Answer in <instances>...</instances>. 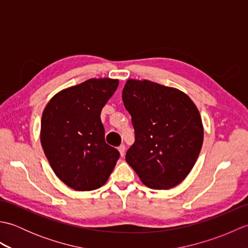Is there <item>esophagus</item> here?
<instances>
[{
    "instance_id": "1",
    "label": "esophagus",
    "mask_w": 248,
    "mask_h": 248,
    "mask_svg": "<svg viewBox=\"0 0 248 248\" xmlns=\"http://www.w3.org/2000/svg\"><path fill=\"white\" fill-rule=\"evenodd\" d=\"M118 151H119V154H120V156H124V152H125L124 145H120L118 147Z\"/></svg>"
}]
</instances>
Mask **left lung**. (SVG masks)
<instances>
[{
	"label": "left lung",
	"mask_w": 248,
	"mask_h": 248,
	"mask_svg": "<svg viewBox=\"0 0 248 248\" xmlns=\"http://www.w3.org/2000/svg\"><path fill=\"white\" fill-rule=\"evenodd\" d=\"M123 101L135 130L125 161L146 186L175 187L202 150L203 125L197 107L177 88L134 78L125 83Z\"/></svg>",
	"instance_id": "8db88e82"
}]
</instances>
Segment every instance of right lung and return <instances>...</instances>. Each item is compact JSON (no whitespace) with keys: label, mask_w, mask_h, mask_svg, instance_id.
I'll return each instance as SVG.
<instances>
[{"label":"right lung","mask_w":248,"mask_h":248,"mask_svg":"<svg viewBox=\"0 0 248 248\" xmlns=\"http://www.w3.org/2000/svg\"><path fill=\"white\" fill-rule=\"evenodd\" d=\"M119 81L89 80L54 94L41 117L40 141L52 170L76 191H93L108 181L119 152L105 143L101 109Z\"/></svg>","instance_id":"obj_1"}]
</instances>
